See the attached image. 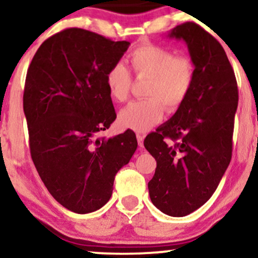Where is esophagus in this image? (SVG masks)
<instances>
[{
  "instance_id": "34e87169",
  "label": "esophagus",
  "mask_w": 258,
  "mask_h": 258,
  "mask_svg": "<svg viewBox=\"0 0 258 258\" xmlns=\"http://www.w3.org/2000/svg\"><path fill=\"white\" fill-rule=\"evenodd\" d=\"M144 138H145V136L143 135V133H137V140H138L139 146L144 145Z\"/></svg>"
}]
</instances>
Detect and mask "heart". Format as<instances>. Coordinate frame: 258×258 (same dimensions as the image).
Instances as JSON below:
<instances>
[{
	"label": "heart",
	"mask_w": 258,
	"mask_h": 258,
	"mask_svg": "<svg viewBox=\"0 0 258 258\" xmlns=\"http://www.w3.org/2000/svg\"><path fill=\"white\" fill-rule=\"evenodd\" d=\"M137 76L150 77L146 88L149 99L135 101L119 114L123 127L145 132L161 121L164 106L175 112L187 100L195 81L194 61L188 57H176L174 52L155 44L140 45L128 54ZM110 96L123 102L128 99L132 86L131 71L125 64L114 63L106 74Z\"/></svg>",
	"instance_id": "b5f03b06"
}]
</instances>
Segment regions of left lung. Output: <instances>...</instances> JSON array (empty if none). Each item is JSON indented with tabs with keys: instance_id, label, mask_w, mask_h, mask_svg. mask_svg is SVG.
<instances>
[{
	"instance_id": "left-lung-1",
	"label": "left lung",
	"mask_w": 258,
	"mask_h": 258,
	"mask_svg": "<svg viewBox=\"0 0 258 258\" xmlns=\"http://www.w3.org/2000/svg\"><path fill=\"white\" fill-rule=\"evenodd\" d=\"M169 37L187 44L195 81L172 118L144 140L157 162L148 187L159 211L184 217L206 204L229 167L238 87L223 46L201 26L184 22Z\"/></svg>"
}]
</instances>
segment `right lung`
<instances>
[{
  "instance_id": "right-lung-1",
  "label": "right lung",
  "mask_w": 258,
  "mask_h": 258,
  "mask_svg": "<svg viewBox=\"0 0 258 258\" xmlns=\"http://www.w3.org/2000/svg\"><path fill=\"white\" fill-rule=\"evenodd\" d=\"M130 46L82 28L46 39L29 64L24 90L29 150L50 194L75 213L99 210L138 143L127 130L97 138L116 118L106 74Z\"/></svg>"
}]
</instances>
